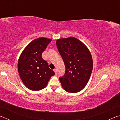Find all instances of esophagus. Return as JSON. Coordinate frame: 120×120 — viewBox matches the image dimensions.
<instances>
[{"mask_svg": "<svg viewBox=\"0 0 120 120\" xmlns=\"http://www.w3.org/2000/svg\"><path fill=\"white\" fill-rule=\"evenodd\" d=\"M53 71H54V72H55V74H56V69H54L53 70Z\"/></svg>", "mask_w": 120, "mask_h": 120, "instance_id": "34e87169", "label": "esophagus"}]
</instances>
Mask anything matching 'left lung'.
Masks as SVG:
<instances>
[{
    "instance_id": "left-lung-1",
    "label": "left lung",
    "mask_w": 120,
    "mask_h": 120,
    "mask_svg": "<svg viewBox=\"0 0 120 120\" xmlns=\"http://www.w3.org/2000/svg\"><path fill=\"white\" fill-rule=\"evenodd\" d=\"M59 52L64 60L66 71L59 77L63 88L75 93L84 88L92 74V56L84 43L76 38H61L56 41Z\"/></svg>"
}]
</instances>
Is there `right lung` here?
Here are the masks:
<instances>
[{
  "instance_id": "1",
  "label": "right lung",
  "mask_w": 120,
  "mask_h": 120,
  "mask_svg": "<svg viewBox=\"0 0 120 120\" xmlns=\"http://www.w3.org/2000/svg\"><path fill=\"white\" fill-rule=\"evenodd\" d=\"M51 40L40 38L33 40L25 48L18 62V71L22 82L28 89L40 90L48 84L55 73L42 57Z\"/></svg>"
}]
</instances>
